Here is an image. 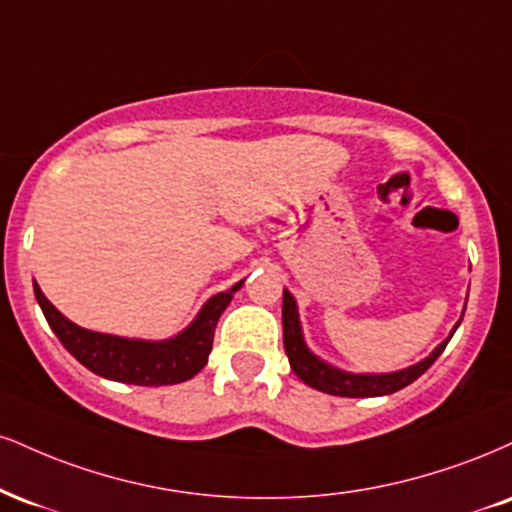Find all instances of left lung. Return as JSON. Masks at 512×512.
Masks as SVG:
<instances>
[{
	"label": "left lung",
	"mask_w": 512,
	"mask_h": 512,
	"mask_svg": "<svg viewBox=\"0 0 512 512\" xmlns=\"http://www.w3.org/2000/svg\"><path fill=\"white\" fill-rule=\"evenodd\" d=\"M460 322H463V317H460ZM460 322L453 326L451 336L455 334V329H458ZM451 336H448L443 343H439V346L424 357V360L415 362V365L405 369H398V372H381V374L346 372V369L329 365V362L322 360V357L315 355L310 348H307L303 326H300L298 303H295L291 291L283 288V348H286L291 369L298 374L300 381H305L307 386H312V389L322 393H331V396L372 398V396H389V393L405 389V386L412 384L415 379H420L422 374L434 365V360L443 353V348L448 346Z\"/></svg>",
	"instance_id": "8db88e82"
}]
</instances>
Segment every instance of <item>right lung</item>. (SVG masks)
I'll return each mask as SVG.
<instances>
[{
	"label": "right lung",
	"mask_w": 512,
	"mask_h": 512,
	"mask_svg": "<svg viewBox=\"0 0 512 512\" xmlns=\"http://www.w3.org/2000/svg\"><path fill=\"white\" fill-rule=\"evenodd\" d=\"M243 281H238L229 291L212 295L186 329L178 331L176 336L164 338V341H145V338H126L83 329L61 315L35 281L33 288L47 324L52 326L61 346L69 350L80 365L104 379L121 381V384L169 386L193 379L207 365L214 341V326H217L221 312L229 307L233 293L243 286Z\"/></svg>",
	"instance_id": "obj_1"
}]
</instances>
